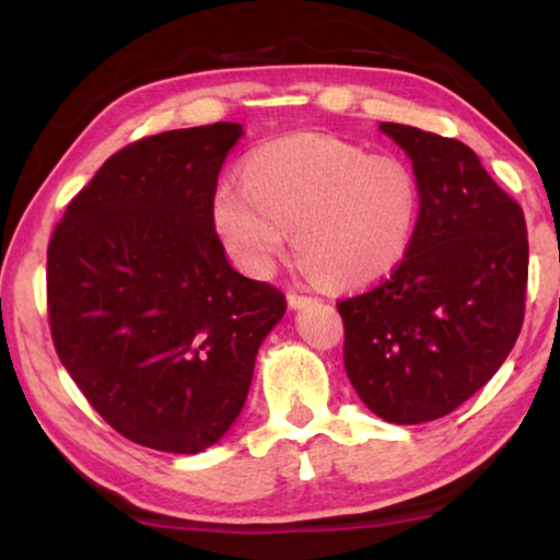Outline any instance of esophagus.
Instances as JSON below:
<instances>
[{
	"label": "esophagus",
	"mask_w": 560,
	"mask_h": 560,
	"mask_svg": "<svg viewBox=\"0 0 560 560\" xmlns=\"http://www.w3.org/2000/svg\"><path fill=\"white\" fill-rule=\"evenodd\" d=\"M316 301H318L316 295L301 293V290H288V303H290V308H303V305H311V303H316Z\"/></svg>",
	"instance_id": "obj_1"
}]
</instances>
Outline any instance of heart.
<instances>
[{"label": "heart", "instance_id": "obj_1", "mask_svg": "<svg viewBox=\"0 0 560 560\" xmlns=\"http://www.w3.org/2000/svg\"><path fill=\"white\" fill-rule=\"evenodd\" d=\"M242 178L219 183L213 226L249 272L270 270L295 229L298 257L318 280L362 288L387 278L416 234L420 186L400 158L295 135L252 152Z\"/></svg>", "mask_w": 560, "mask_h": 560}]
</instances>
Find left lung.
I'll list each match as a JSON object with an SVG mask.
<instances>
[{
	"instance_id": "obj_1",
	"label": "left lung",
	"mask_w": 560,
	"mask_h": 560,
	"mask_svg": "<svg viewBox=\"0 0 560 560\" xmlns=\"http://www.w3.org/2000/svg\"><path fill=\"white\" fill-rule=\"evenodd\" d=\"M380 129L412 160L418 226L402 262L336 308L357 395L387 423L412 425L469 400L515 347L527 226L464 142L395 121Z\"/></svg>"
}]
</instances>
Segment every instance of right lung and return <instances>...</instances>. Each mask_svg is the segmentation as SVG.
I'll return each instance as SVG.
<instances>
[{
    "label": "right lung",
    "instance_id": "add662e5",
    "mask_svg": "<svg viewBox=\"0 0 560 560\" xmlns=\"http://www.w3.org/2000/svg\"><path fill=\"white\" fill-rule=\"evenodd\" d=\"M242 125L142 137L71 198L48 244L60 362L98 416L140 446L198 454L247 400L285 295L226 262L213 194Z\"/></svg>",
    "mask_w": 560,
    "mask_h": 560
}]
</instances>
